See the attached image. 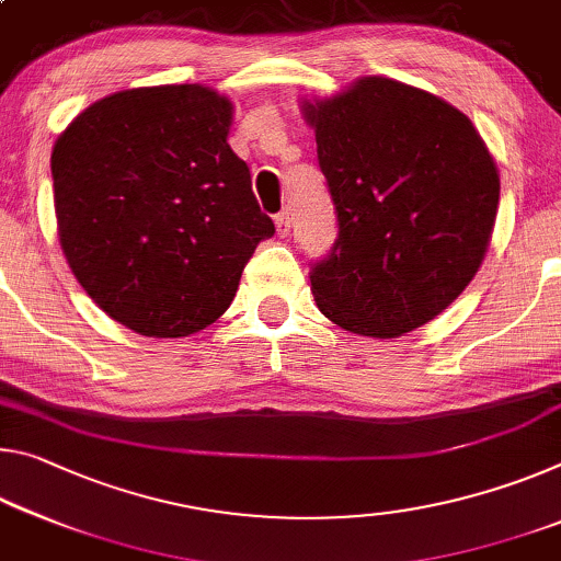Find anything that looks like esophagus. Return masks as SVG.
I'll list each match as a JSON object with an SVG mask.
<instances>
[{"label":"esophagus","instance_id":"esophagus-1","mask_svg":"<svg viewBox=\"0 0 561 561\" xmlns=\"http://www.w3.org/2000/svg\"><path fill=\"white\" fill-rule=\"evenodd\" d=\"M274 225H277V234L279 237H287L291 232V217H289V209L287 211H279L277 217H274Z\"/></svg>","mask_w":561,"mask_h":561}]
</instances>
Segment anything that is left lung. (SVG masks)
<instances>
[{"mask_svg": "<svg viewBox=\"0 0 561 561\" xmlns=\"http://www.w3.org/2000/svg\"><path fill=\"white\" fill-rule=\"evenodd\" d=\"M340 237L312 295L352 334L392 340L442 314L492 242L500 169L472 119L424 89L362 77L301 102Z\"/></svg>", "mask_w": 561, "mask_h": 561, "instance_id": "8db88e82", "label": "left lung"}]
</instances>
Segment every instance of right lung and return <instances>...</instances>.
<instances>
[{"mask_svg": "<svg viewBox=\"0 0 561 561\" xmlns=\"http://www.w3.org/2000/svg\"><path fill=\"white\" fill-rule=\"evenodd\" d=\"M234 104L202 84L114 92L51 149L59 244L102 312L159 340L227 312L274 221L229 147Z\"/></svg>", "mask_w": 561, "mask_h": 561, "instance_id": "1", "label": "right lung"}]
</instances>
